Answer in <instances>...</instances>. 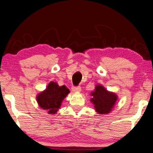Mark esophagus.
<instances>
[{
  "label": "esophagus",
  "mask_w": 153,
  "mask_h": 153,
  "mask_svg": "<svg viewBox=\"0 0 153 153\" xmlns=\"http://www.w3.org/2000/svg\"><path fill=\"white\" fill-rule=\"evenodd\" d=\"M71 90H72L74 92H80L82 89H81V87L79 86V87H73L71 88Z\"/></svg>",
  "instance_id": "1"
}]
</instances>
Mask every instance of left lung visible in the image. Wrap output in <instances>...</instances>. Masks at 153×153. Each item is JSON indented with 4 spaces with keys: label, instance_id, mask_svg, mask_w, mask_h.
I'll list each match as a JSON object with an SVG mask.
<instances>
[{
    "label": "left lung",
    "instance_id": "obj_1",
    "mask_svg": "<svg viewBox=\"0 0 153 153\" xmlns=\"http://www.w3.org/2000/svg\"><path fill=\"white\" fill-rule=\"evenodd\" d=\"M91 95L92 98L90 101L94 105L96 112L100 114H109L117 100V94L108 91L100 84L96 85L95 90L91 93Z\"/></svg>",
    "mask_w": 153,
    "mask_h": 153
}]
</instances>
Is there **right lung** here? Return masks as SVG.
<instances>
[{"mask_svg": "<svg viewBox=\"0 0 153 153\" xmlns=\"http://www.w3.org/2000/svg\"><path fill=\"white\" fill-rule=\"evenodd\" d=\"M69 92L65 85L59 87L56 82H51L44 91L37 95L36 100L41 109L47 111L49 114H54Z\"/></svg>", "mask_w": 153, "mask_h": 153, "instance_id": "add662e5", "label": "right lung"}]
</instances>
